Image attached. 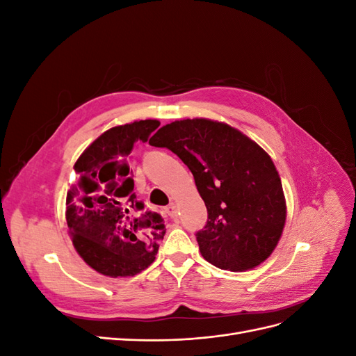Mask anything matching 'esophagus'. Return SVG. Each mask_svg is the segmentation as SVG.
<instances>
[{"label": "esophagus", "instance_id": "34e87169", "mask_svg": "<svg viewBox=\"0 0 356 356\" xmlns=\"http://www.w3.org/2000/svg\"><path fill=\"white\" fill-rule=\"evenodd\" d=\"M165 212L169 218H177L178 217V209H177V204L175 203H170L169 207L165 208Z\"/></svg>", "mask_w": 356, "mask_h": 356}]
</instances>
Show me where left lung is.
<instances>
[{
  "label": "left lung",
  "instance_id": "8db88e82",
  "mask_svg": "<svg viewBox=\"0 0 356 356\" xmlns=\"http://www.w3.org/2000/svg\"><path fill=\"white\" fill-rule=\"evenodd\" d=\"M149 145L170 149L195 177L208 209V221L196 233L204 260L222 270L242 272L273 252L286 204L281 178L260 145L238 129L208 118L172 122L159 129Z\"/></svg>",
  "mask_w": 356,
  "mask_h": 356
}]
</instances>
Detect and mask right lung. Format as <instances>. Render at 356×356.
Listing matches in <instances>:
<instances>
[{
	"label": "right lung",
	"mask_w": 356,
	"mask_h": 356,
	"mask_svg": "<svg viewBox=\"0 0 356 356\" xmlns=\"http://www.w3.org/2000/svg\"><path fill=\"white\" fill-rule=\"evenodd\" d=\"M160 126L139 120L104 132L75 161L67 195V224L83 260L105 276H134L156 260L166 233L163 218L136 200L126 163L136 141Z\"/></svg>",
	"instance_id": "obj_1"
}]
</instances>
